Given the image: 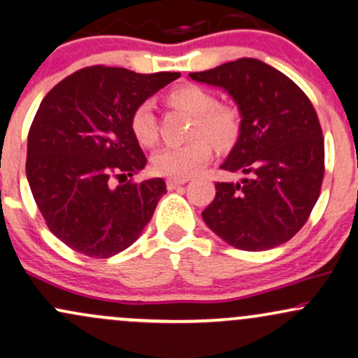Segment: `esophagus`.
Listing matches in <instances>:
<instances>
[{
    "instance_id": "esophagus-1",
    "label": "esophagus",
    "mask_w": 358,
    "mask_h": 358,
    "mask_svg": "<svg viewBox=\"0 0 358 358\" xmlns=\"http://www.w3.org/2000/svg\"><path fill=\"white\" fill-rule=\"evenodd\" d=\"M188 182V178H168L166 185H168V190H173V188L180 187V185H185Z\"/></svg>"
}]
</instances>
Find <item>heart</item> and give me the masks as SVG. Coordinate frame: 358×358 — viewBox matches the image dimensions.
Returning <instances> with one entry per match:
<instances>
[{"mask_svg":"<svg viewBox=\"0 0 358 358\" xmlns=\"http://www.w3.org/2000/svg\"><path fill=\"white\" fill-rule=\"evenodd\" d=\"M170 101L195 116L192 136H199L185 145H166L151 156V165L156 173L171 178H188L199 173L212 158L213 145L231 146L237 139L241 127L239 113L236 108L217 104L215 96L199 85H182L170 94ZM131 131L141 145L151 146L158 139L155 102L143 101L131 114ZM207 136L211 139L204 138Z\"/></svg>","mask_w":358,"mask_h":358,"instance_id":"b5f03b06","label":"heart"}]
</instances>
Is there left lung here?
<instances>
[{"instance_id": "left-lung-1", "label": "left lung", "mask_w": 358, "mask_h": 358, "mask_svg": "<svg viewBox=\"0 0 358 358\" xmlns=\"http://www.w3.org/2000/svg\"><path fill=\"white\" fill-rule=\"evenodd\" d=\"M190 77L224 89L241 113L239 138L220 168L242 178L215 183L203 222L242 250L285 244L306 224L322 190L324 145L313 104L289 77L257 59Z\"/></svg>"}]
</instances>
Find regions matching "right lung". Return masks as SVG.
I'll use <instances>...</instances> for the list:
<instances>
[{
  "label": "right lung",
  "mask_w": 358,
  "mask_h": 358,
  "mask_svg": "<svg viewBox=\"0 0 358 358\" xmlns=\"http://www.w3.org/2000/svg\"><path fill=\"white\" fill-rule=\"evenodd\" d=\"M178 77L94 65L43 97L28 133L27 178L48 229L65 245L106 259L141 236L166 183H121L146 165L131 114Z\"/></svg>",
  "instance_id": "obj_1"
}]
</instances>
